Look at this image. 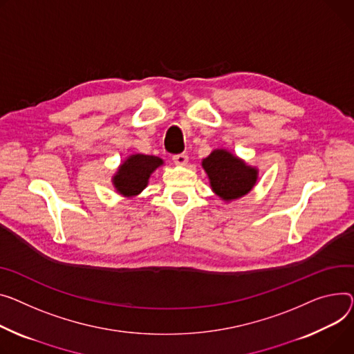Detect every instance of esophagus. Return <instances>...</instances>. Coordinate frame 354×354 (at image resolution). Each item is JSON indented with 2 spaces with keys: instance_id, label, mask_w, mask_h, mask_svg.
I'll return each mask as SVG.
<instances>
[{
  "instance_id": "34e87169",
  "label": "esophagus",
  "mask_w": 354,
  "mask_h": 354,
  "mask_svg": "<svg viewBox=\"0 0 354 354\" xmlns=\"http://www.w3.org/2000/svg\"><path fill=\"white\" fill-rule=\"evenodd\" d=\"M172 160L179 165V167H185V165L187 163V155L186 153H178V155H174L172 156Z\"/></svg>"
}]
</instances>
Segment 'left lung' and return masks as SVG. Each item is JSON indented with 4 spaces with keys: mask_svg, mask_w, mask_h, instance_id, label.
<instances>
[{
    "mask_svg": "<svg viewBox=\"0 0 354 354\" xmlns=\"http://www.w3.org/2000/svg\"><path fill=\"white\" fill-rule=\"evenodd\" d=\"M202 168L209 178L212 192L226 203L248 195L259 178L256 167L223 148L214 149L202 159Z\"/></svg>",
    "mask_w": 354,
    "mask_h": 354,
    "instance_id": "left-lung-1",
    "label": "left lung"
}]
</instances>
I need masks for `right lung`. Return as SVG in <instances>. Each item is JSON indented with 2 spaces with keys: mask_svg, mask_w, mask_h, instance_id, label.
<instances>
[{
  "mask_svg": "<svg viewBox=\"0 0 354 354\" xmlns=\"http://www.w3.org/2000/svg\"><path fill=\"white\" fill-rule=\"evenodd\" d=\"M163 165V159L152 155H129L112 176L116 192L124 198H135L148 186L151 175Z\"/></svg>",
  "mask_w": 354,
  "mask_h": 354,
  "instance_id": "obj_1",
  "label": "right lung"
}]
</instances>
